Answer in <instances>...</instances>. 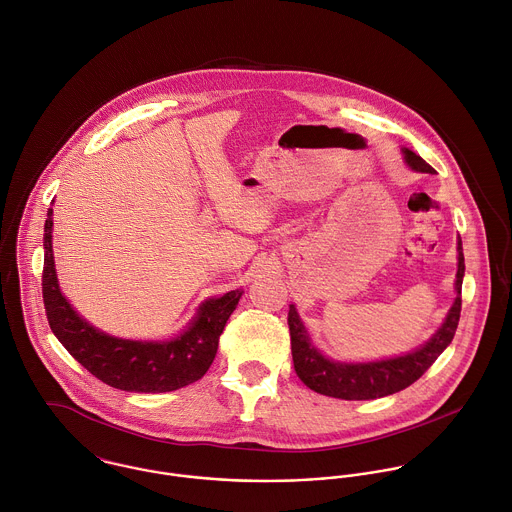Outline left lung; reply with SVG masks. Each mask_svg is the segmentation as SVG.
Instances as JSON below:
<instances>
[{
  "mask_svg": "<svg viewBox=\"0 0 512 512\" xmlns=\"http://www.w3.org/2000/svg\"><path fill=\"white\" fill-rule=\"evenodd\" d=\"M409 168L415 172L433 174V168L415 152L404 150ZM459 267H457V299L449 310L441 328L415 352L398 356L392 360L368 362V364H342L324 358L308 338L307 330L295 307L289 308V330H291V350L297 376L310 390L322 396L338 400H374L406 390L415 380H419L429 366L439 358V354L451 344L459 316H461V285L465 275V257L461 239L457 243Z\"/></svg>",
  "mask_w": 512,
  "mask_h": 512,
  "instance_id": "8db88e82",
  "label": "left lung"
}]
</instances>
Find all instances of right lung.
<instances>
[{
  "mask_svg": "<svg viewBox=\"0 0 512 512\" xmlns=\"http://www.w3.org/2000/svg\"><path fill=\"white\" fill-rule=\"evenodd\" d=\"M51 213L53 209L47 211L43 233L41 291L49 326L67 352L95 378L124 392H174L198 382L215 358L219 336L241 299V291L205 301L190 328L170 342H136L108 336L85 322L59 291L51 249Z\"/></svg>",
  "mask_w": 512,
  "mask_h": 512,
  "instance_id": "obj_1",
  "label": "right lung"
}]
</instances>
